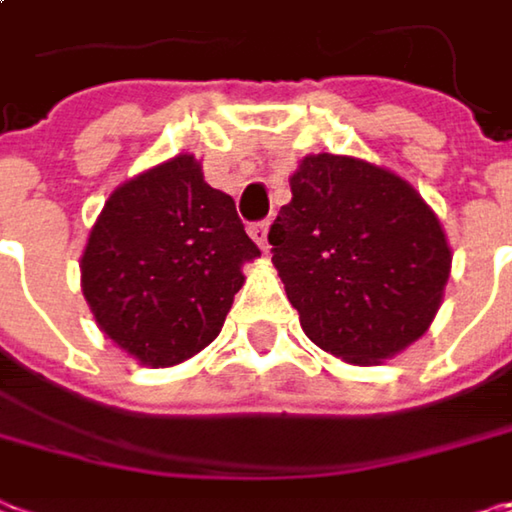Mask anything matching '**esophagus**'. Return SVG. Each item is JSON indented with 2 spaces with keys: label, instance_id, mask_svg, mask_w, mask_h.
<instances>
[{
  "label": "esophagus",
  "instance_id": "obj_1",
  "mask_svg": "<svg viewBox=\"0 0 512 512\" xmlns=\"http://www.w3.org/2000/svg\"><path fill=\"white\" fill-rule=\"evenodd\" d=\"M249 234H252V240H255L263 252L269 249V243H266V237H269V222H255V225L249 228Z\"/></svg>",
  "mask_w": 512,
  "mask_h": 512
}]
</instances>
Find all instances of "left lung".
<instances>
[{
    "label": "left lung",
    "instance_id": "left-lung-1",
    "mask_svg": "<svg viewBox=\"0 0 512 512\" xmlns=\"http://www.w3.org/2000/svg\"><path fill=\"white\" fill-rule=\"evenodd\" d=\"M269 228L272 263L305 335L370 364L418 341L451 275L436 213L397 174L364 159L305 156Z\"/></svg>",
    "mask_w": 512,
    "mask_h": 512
}]
</instances>
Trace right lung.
<instances>
[{
	"mask_svg": "<svg viewBox=\"0 0 512 512\" xmlns=\"http://www.w3.org/2000/svg\"><path fill=\"white\" fill-rule=\"evenodd\" d=\"M257 255L234 198L180 154L109 195L82 255V293L121 350L168 367L222 332L240 266Z\"/></svg>",
	"mask_w": 512,
	"mask_h": 512,
	"instance_id": "add662e5",
	"label": "right lung"
}]
</instances>
